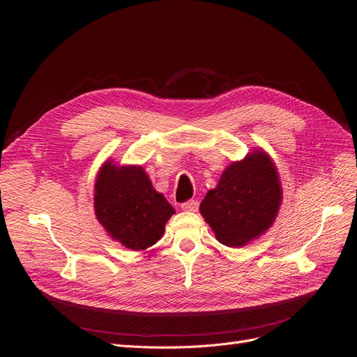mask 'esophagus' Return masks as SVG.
<instances>
[{
    "label": "esophagus",
    "instance_id": "obj_1",
    "mask_svg": "<svg viewBox=\"0 0 357 357\" xmlns=\"http://www.w3.org/2000/svg\"><path fill=\"white\" fill-rule=\"evenodd\" d=\"M198 207H199V204H198L197 199H190V201H185V202L181 204V208H182L183 211H191V213H194V211L198 210Z\"/></svg>",
    "mask_w": 357,
    "mask_h": 357
}]
</instances>
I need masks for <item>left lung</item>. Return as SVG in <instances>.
Here are the masks:
<instances>
[{"label": "left lung", "instance_id": "1", "mask_svg": "<svg viewBox=\"0 0 357 357\" xmlns=\"http://www.w3.org/2000/svg\"><path fill=\"white\" fill-rule=\"evenodd\" d=\"M280 202L276 166L259 149L222 172L217 188L202 199L199 213L224 246L243 248L271 229Z\"/></svg>", "mask_w": 357, "mask_h": 357}]
</instances>
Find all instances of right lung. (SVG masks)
<instances>
[{"label": "right lung", "instance_id": "1", "mask_svg": "<svg viewBox=\"0 0 357 357\" xmlns=\"http://www.w3.org/2000/svg\"><path fill=\"white\" fill-rule=\"evenodd\" d=\"M93 191L98 221L111 238L131 250L153 246L162 237L166 221L175 214L142 166H117L107 160Z\"/></svg>", "mask_w": 357, "mask_h": 357}]
</instances>
